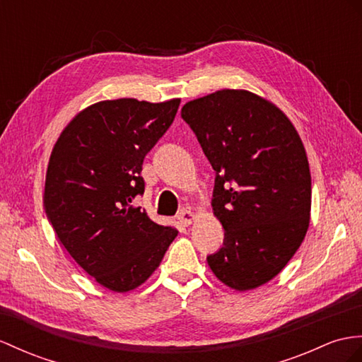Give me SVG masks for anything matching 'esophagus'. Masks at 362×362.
Masks as SVG:
<instances>
[{"mask_svg": "<svg viewBox=\"0 0 362 362\" xmlns=\"http://www.w3.org/2000/svg\"><path fill=\"white\" fill-rule=\"evenodd\" d=\"M178 219L182 226H190L193 223V219H195V215H193L187 209H181L178 211Z\"/></svg>", "mask_w": 362, "mask_h": 362, "instance_id": "1", "label": "esophagus"}]
</instances>
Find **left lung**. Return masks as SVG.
Masks as SVG:
<instances>
[{"label":"left lung","instance_id":"left-lung-1","mask_svg":"<svg viewBox=\"0 0 362 362\" xmlns=\"http://www.w3.org/2000/svg\"><path fill=\"white\" fill-rule=\"evenodd\" d=\"M181 118L215 170L211 206L223 247L207 257L235 290L266 284L301 245L312 178L303 141L276 105L247 90H218L184 104Z\"/></svg>","mask_w":362,"mask_h":362}]
</instances>
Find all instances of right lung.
Masks as SVG:
<instances>
[{
  "label": "right lung",
  "instance_id": "add662e5",
  "mask_svg": "<svg viewBox=\"0 0 362 362\" xmlns=\"http://www.w3.org/2000/svg\"><path fill=\"white\" fill-rule=\"evenodd\" d=\"M178 107L180 100L96 103L76 115L52 151L46 215L70 257L113 292L143 284L178 235L134 206L144 193V158Z\"/></svg>",
  "mask_w": 362,
  "mask_h": 362
}]
</instances>
